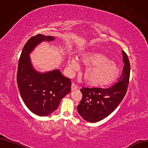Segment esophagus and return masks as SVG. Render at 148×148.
Returning <instances> with one entry per match:
<instances>
[{
	"mask_svg": "<svg viewBox=\"0 0 148 148\" xmlns=\"http://www.w3.org/2000/svg\"><path fill=\"white\" fill-rule=\"evenodd\" d=\"M77 89H78V86H76L74 83H72V86H71V89H72V90H75Z\"/></svg>",
	"mask_w": 148,
	"mask_h": 148,
	"instance_id": "esophagus-1",
	"label": "esophagus"
}]
</instances>
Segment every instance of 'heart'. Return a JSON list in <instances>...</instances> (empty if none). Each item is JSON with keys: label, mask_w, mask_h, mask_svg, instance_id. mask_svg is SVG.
I'll return each instance as SVG.
<instances>
[{"label": "heart", "mask_w": 148, "mask_h": 148, "mask_svg": "<svg viewBox=\"0 0 148 148\" xmlns=\"http://www.w3.org/2000/svg\"><path fill=\"white\" fill-rule=\"evenodd\" d=\"M81 62L86 69L83 73L85 82L93 87L109 85L118 79L120 69L115 62L104 54L97 52H87L81 57ZM68 65L70 69L78 70V61L70 58Z\"/></svg>", "instance_id": "b5f03b06"}]
</instances>
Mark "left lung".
<instances>
[{
  "instance_id": "8db88e82",
  "label": "left lung",
  "mask_w": 148,
  "mask_h": 148,
  "mask_svg": "<svg viewBox=\"0 0 148 148\" xmlns=\"http://www.w3.org/2000/svg\"><path fill=\"white\" fill-rule=\"evenodd\" d=\"M124 63L119 82L106 89L83 88V97L77 106L79 114L86 121L96 123L110 115L124 99L128 88L130 65L127 54L122 50Z\"/></svg>"
}]
</instances>
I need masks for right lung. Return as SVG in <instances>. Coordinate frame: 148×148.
Segmentation results:
<instances>
[{
	"instance_id": "1",
	"label": "right lung",
	"mask_w": 148,
	"mask_h": 148,
	"mask_svg": "<svg viewBox=\"0 0 148 148\" xmlns=\"http://www.w3.org/2000/svg\"><path fill=\"white\" fill-rule=\"evenodd\" d=\"M54 39L42 34L31 37L24 45L19 59L17 83L20 94L29 110L39 116L53 113L71 90L70 79L63 76L59 69L38 72L30 60L29 54L38 44Z\"/></svg>"
}]
</instances>
